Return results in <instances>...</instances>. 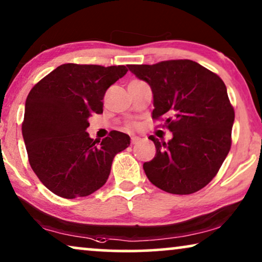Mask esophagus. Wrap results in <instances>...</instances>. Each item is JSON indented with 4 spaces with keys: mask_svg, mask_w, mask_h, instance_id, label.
I'll use <instances>...</instances> for the list:
<instances>
[{
    "mask_svg": "<svg viewBox=\"0 0 262 262\" xmlns=\"http://www.w3.org/2000/svg\"><path fill=\"white\" fill-rule=\"evenodd\" d=\"M140 140H141V138H139V136H132V142L133 145H135V143H138Z\"/></svg>",
    "mask_w": 262,
    "mask_h": 262,
    "instance_id": "obj_1",
    "label": "esophagus"
}]
</instances>
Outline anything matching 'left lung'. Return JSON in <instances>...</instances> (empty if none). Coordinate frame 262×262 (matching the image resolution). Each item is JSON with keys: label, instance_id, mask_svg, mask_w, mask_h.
<instances>
[{"label": "left lung", "instance_id": "8db88e82", "mask_svg": "<svg viewBox=\"0 0 262 262\" xmlns=\"http://www.w3.org/2000/svg\"><path fill=\"white\" fill-rule=\"evenodd\" d=\"M149 84L154 120L172 132L168 142L156 136L153 160L143 164L149 182L173 194L194 193L211 182L231 147L235 113L226 84L189 59L128 65ZM163 126V127H164Z\"/></svg>", "mask_w": 262, "mask_h": 262}]
</instances>
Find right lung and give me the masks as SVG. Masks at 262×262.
<instances>
[{
    "label": "right lung",
    "instance_id": "obj_1",
    "mask_svg": "<svg viewBox=\"0 0 262 262\" xmlns=\"http://www.w3.org/2000/svg\"><path fill=\"white\" fill-rule=\"evenodd\" d=\"M124 65L62 64L35 84L26 99L22 136L31 167L59 197L73 200L104 185L129 135L91 139L89 117L103 113L105 91L127 73Z\"/></svg>",
    "mask_w": 262,
    "mask_h": 262
}]
</instances>
